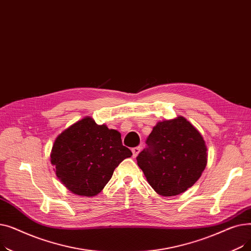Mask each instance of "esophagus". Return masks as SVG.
Wrapping results in <instances>:
<instances>
[{
  "mask_svg": "<svg viewBox=\"0 0 251 251\" xmlns=\"http://www.w3.org/2000/svg\"><path fill=\"white\" fill-rule=\"evenodd\" d=\"M140 151H141V147H136V148L132 149V153H133V156H134V157H136V156H137V154L140 152Z\"/></svg>",
  "mask_w": 251,
  "mask_h": 251,
  "instance_id": "34e87169",
  "label": "esophagus"
}]
</instances>
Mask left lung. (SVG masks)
I'll list each match as a JSON object with an SVG mask.
<instances>
[{"instance_id": "1", "label": "left lung", "mask_w": 251, "mask_h": 251, "mask_svg": "<svg viewBox=\"0 0 251 251\" xmlns=\"http://www.w3.org/2000/svg\"><path fill=\"white\" fill-rule=\"evenodd\" d=\"M146 142L136 160L155 192L178 195L201 176L207 162L205 142L185 118L159 122Z\"/></svg>"}]
</instances>
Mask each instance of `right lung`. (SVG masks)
Wrapping results in <instances>:
<instances>
[{
	"label": "right lung",
	"instance_id": "add662e5",
	"mask_svg": "<svg viewBox=\"0 0 251 251\" xmlns=\"http://www.w3.org/2000/svg\"><path fill=\"white\" fill-rule=\"evenodd\" d=\"M132 155L122 144L121 134L86 117L56 138L50 163L60 181L82 196L100 193L123 160Z\"/></svg>",
	"mask_w": 251,
	"mask_h": 251
}]
</instances>
